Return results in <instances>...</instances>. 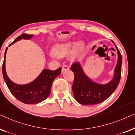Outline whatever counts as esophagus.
Segmentation results:
<instances>
[{
  "instance_id": "esophagus-1",
  "label": "esophagus",
  "mask_w": 135,
  "mask_h": 135,
  "mask_svg": "<svg viewBox=\"0 0 135 135\" xmlns=\"http://www.w3.org/2000/svg\"><path fill=\"white\" fill-rule=\"evenodd\" d=\"M62 71L63 72L64 71H66V70H69V67L67 65H63L62 66Z\"/></svg>"
}]
</instances>
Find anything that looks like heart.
Returning a JSON list of instances; mask_svg holds the SVG:
<instances>
[{
	"label": "heart",
	"instance_id": "b5f03b06",
	"mask_svg": "<svg viewBox=\"0 0 135 135\" xmlns=\"http://www.w3.org/2000/svg\"><path fill=\"white\" fill-rule=\"evenodd\" d=\"M74 42L68 41L64 43L57 44L53 48L52 52L53 55H51L53 57L56 56L57 58H63L67 56L74 45ZM83 43L82 42H78L75 44L74 51L73 55H74L82 49Z\"/></svg>",
	"mask_w": 135,
	"mask_h": 135
}]
</instances>
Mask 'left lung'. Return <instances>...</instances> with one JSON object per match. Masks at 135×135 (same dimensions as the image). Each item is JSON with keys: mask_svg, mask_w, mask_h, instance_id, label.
Instances as JSON below:
<instances>
[{"mask_svg": "<svg viewBox=\"0 0 135 135\" xmlns=\"http://www.w3.org/2000/svg\"><path fill=\"white\" fill-rule=\"evenodd\" d=\"M118 53L117 65L114 69V77L106 84H99L92 81L86 76L79 62L71 66L74 72V80L73 84V91L75 99L82 105L99 104L108 99L113 93L119 84L121 77L122 56L113 41Z\"/></svg>", "mask_w": 135, "mask_h": 135, "instance_id": "left-lung-1", "label": "left lung"}]
</instances>
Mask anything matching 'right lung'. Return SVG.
<instances>
[{"mask_svg":"<svg viewBox=\"0 0 135 135\" xmlns=\"http://www.w3.org/2000/svg\"><path fill=\"white\" fill-rule=\"evenodd\" d=\"M33 35L23 34L18 37L10 45L18 40L23 39L29 40ZM7 47L4 54V60L2 65V74L4 80L12 95L16 99L25 104H37L44 101L49 97L51 91V85L53 80L61 74V68L55 71L43 69L40 75L32 82L25 85H18L13 82L7 76L5 70V56L7 51Z\"/></svg>","mask_w":135,"mask_h":135,"instance_id":"add662e5","label":"right lung"}]
</instances>
